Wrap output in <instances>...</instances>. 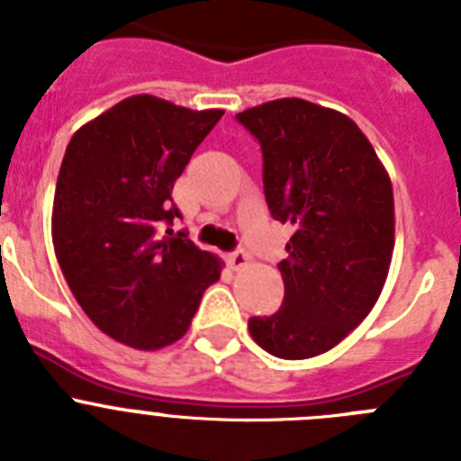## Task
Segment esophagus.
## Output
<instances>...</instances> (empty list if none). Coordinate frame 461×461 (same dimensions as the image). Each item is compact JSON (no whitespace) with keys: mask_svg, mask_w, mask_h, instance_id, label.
<instances>
[{"mask_svg":"<svg viewBox=\"0 0 461 461\" xmlns=\"http://www.w3.org/2000/svg\"><path fill=\"white\" fill-rule=\"evenodd\" d=\"M247 263H249V254H247L244 249H235L228 254V266L233 267V270H242Z\"/></svg>","mask_w":461,"mask_h":461,"instance_id":"esophagus-1","label":"esophagus"}]
</instances>
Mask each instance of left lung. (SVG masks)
<instances>
[{"mask_svg": "<svg viewBox=\"0 0 461 461\" xmlns=\"http://www.w3.org/2000/svg\"><path fill=\"white\" fill-rule=\"evenodd\" d=\"M235 120L258 140L272 219L293 223L281 260L284 303L251 316L260 348L284 360L321 356L372 312L394 244L393 185L353 120L279 99Z\"/></svg>", "mask_w": 461, "mask_h": 461, "instance_id": "obj_1", "label": "left lung"}]
</instances>
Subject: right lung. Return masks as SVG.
<instances>
[{
	"mask_svg": "<svg viewBox=\"0 0 461 461\" xmlns=\"http://www.w3.org/2000/svg\"><path fill=\"white\" fill-rule=\"evenodd\" d=\"M221 115L140 94L68 142L52 205L55 254L83 312L122 344L154 351L180 339L221 275L219 258L170 228L182 219L175 180Z\"/></svg>",
	"mask_w": 461,
	"mask_h": 461,
	"instance_id": "right-lung-1",
	"label": "right lung"
}]
</instances>
